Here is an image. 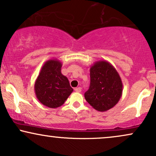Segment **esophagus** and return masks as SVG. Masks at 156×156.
Masks as SVG:
<instances>
[{
  "mask_svg": "<svg viewBox=\"0 0 156 156\" xmlns=\"http://www.w3.org/2000/svg\"><path fill=\"white\" fill-rule=\"evenodd\" d=\"M75 91L76 92H81V88L80 87H76V88H75Z\"/></svg>",
  "mask_w": 156,
  "mask_h": 156,
  "instance_id": "obj_1",
  "label": "esophagus"
}]
</instances>
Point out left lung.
Wrapping results in <instances>:
<instances>
[{
  "instance_id": "obj_1",
  "label": "left lung",
  "mask_w": 156,
  "mask_h": 156,
  "mask_svg": "<svg viewBox=\"0 0 156 156\" xmlns=\"http://www.w3.org/2000/svg\"><path fill=\"white\" fill-rule=\"evenodd\" d=\"M122 83L114 66L106 61H98L90 67V86L85 99L95 110L106 112L119 102Z\"/></svg>"
}]
</instances>
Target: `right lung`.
<instances>
[{"mask_svg":"<svg viewBox=\"0 0 156 156\" xmlns=\"http://www.w3.org/2000/svg\"><path fill=\"white\" fill-rule=\"evenodd\" d=\"M62 64L58 59L47 61L34 83V92L42 104L51 108L60 107L73 92L69 80L62 75Z\"/></svg>","mask_w":156,"mask_h":156,"instance_id":"right-lung-1","label":"right lung"}]
</instances>
